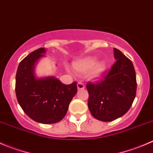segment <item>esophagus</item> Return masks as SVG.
Segmentation results:
<instances>
[{"mask_svg":"<svg viewBox=\"0 0 153 153\" xmlns=\"http://www.w3.org/2000/svg\"><path fill=\"white\" fill-rule=\"evenodd\" d=\"M77 87H78V90H84L85 88V85L82 82H78L77 84Z\"/></svg>","mask_w":153,"mask_h":153,"instance_id":"34e87169","label":"esophagus"}]
</instances>
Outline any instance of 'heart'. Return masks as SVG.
Segmentation results:
<instances>
[{
    "label": "heart",
    "mask_w": 153,
    "mask_h": 153,
    "mask_svg": "<svg viewBox=\"0 0 153 153\" xmlns=\"http://www.w3.org/2000/svg\"><path fill=\"white\" fill-rule=\"evenodd\" d=\"M96 63H97L96 57H86L84 60H81L80 61L75 62L74 63V67L78 72H84L93 68ZM105 68H106V66H105V63L104 62H100V63H97L93 69L92 72H90V78H97L100 77L102 75V73L105 72Z\"/></svg>",
    "instance_id": "1"
}]
</instances>
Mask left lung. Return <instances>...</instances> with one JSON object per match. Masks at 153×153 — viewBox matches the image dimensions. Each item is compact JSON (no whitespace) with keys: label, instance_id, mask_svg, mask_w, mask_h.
<instances>
[{"label":"left lung","instance_id":"1","mask_svg":"<svg viewBox=\"0 0 153 153\" xmlns=\"http://www.w3.org/2000/svg\"><path fill=\"white\" fill-rule=\"evenodd\" d=\"M116 62L101 79L87 84L88 108L94 118L103 122L117 119L129 110L136 96L137 80L133 63L117 48Z\"/></svg>","mask_w":153,"mask_h":153}]
</instances>
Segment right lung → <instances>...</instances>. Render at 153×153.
Returning a JSON list of instances; mask_svg holds the SVG:
<instances>
[{"instance_id":"add662e5","label":"right lung","mask_w":153,"mask_h":153,"mask_svg":"<svg viewBox=\"0 0 153 153\" xmlns=\"http://www.w3.org/2000/svg\"><path fill=\"white\" fill-rule=\"evenodd\" d=\"M45 52L38 48L20 62L16 76V94L21 108L30 118L43 124L60 122L78 91L77 82L63 84L54 77L37 79L33 74L36 62Z\"/></svg>"}]
</instances>
